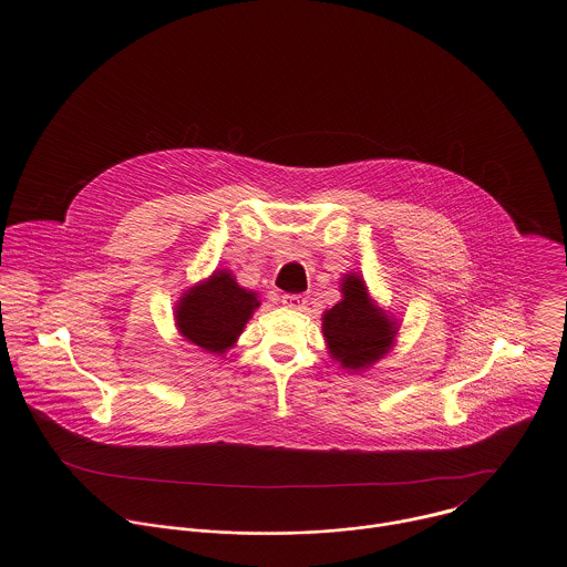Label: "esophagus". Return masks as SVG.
I'll return each instance as SVG.
<instances>
[{"mask_svg": "<svg viewBox=\"0 0 567 567\" xmlns=\"http://www.w3.org/2000/svg\"><path fill=\"white\" fill-rule=\"evenodd\" d=\"M282 303L287 306V308H296V310H303L306 308V303H308V299L303 296H282Z\"/></svg>", "mask_w": 567, "mask_h": 567, "instance_id": "1", "label": "esophagus"}]
</instances>
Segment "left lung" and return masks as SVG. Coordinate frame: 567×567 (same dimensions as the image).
I'll return each mask as SVG.
<instances>
[{"instance_id": "8db88e82", "label": "left lung", "mask_w": 567, "mask_h": 567, "mask_svg": "<svg viewBox=\"0 0 567 567\" xmlns=\"http://www.w3.org/2000/svg\"><path fill=\"white\" fill-rule=\"evenodd\" d=\"M340 291L342 299L323 315L324 342L331 359L359 372L389 352L400 324L372 301L361 276L344 274Z\"/></svg>"}]
</instances>
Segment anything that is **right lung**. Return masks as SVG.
<instances>
[{"label": "right lung", "mask_w": 567, "mask_h": 567, "mask_svg": "<svg viewBox=\"0 0 567 567\" xmlns=\"http://www.w3.org/2000/svg\"><path fill=\"white\" fill-rule=\"evenodd\" d=\"M259 303L257 293L240 287L231 271L216 270L208 280L183 293L174 308V319L187 342L202 351L223 354L236 344Z\"/></svg>", "instance_id": "add662e5"}]
</instances>
